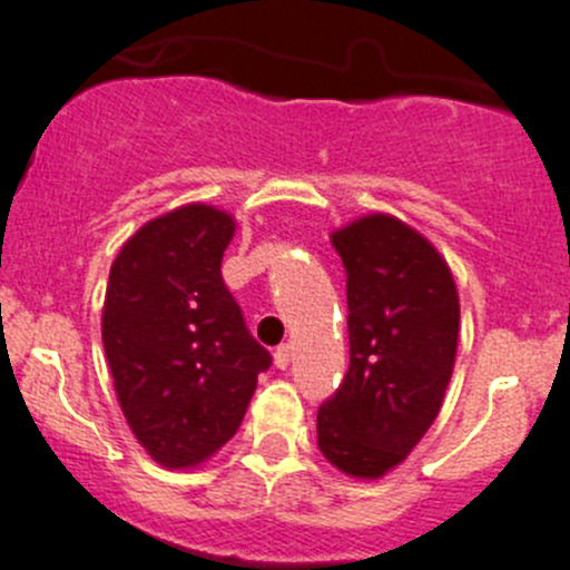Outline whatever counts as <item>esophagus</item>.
Returning a JSON list of instances; mask_svg holds the SVG:
<instances>
[{
  "mask_svg": "<svg viewBox=\"0 0 570 570\" xmlns=\"http://www.w3.org/2000/svg\"><path fill=\"white\" fill-rule=\"evenodd\" d=\"M289 358H292L289 344H281V347H275L273 361H275V366H278V370H286V366H289Z\"/></svg>",
  "mask_w": 570,
  "mask_h": 570,
  "instance_id": "obj_1",
  "label": "esophagus"
}]
</instances>
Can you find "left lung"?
<instances>
[{"label": "left lung", "mask_w": 570, "mask_h": 570, "mask_svg": "<svg viewBox=\"0 0 570 570\" xmlns=\"http://www.w3.org/2000/svg\"><path fill=\"white\" fill-rule=\"evenodd\" d=\"M331 243L347 269L350 370L317 411V444L344 474L381 480L439 416L461 301L444 256L392 215L358 217Z\"/></svg>", "instance_id": "8db88e82"}]
</instances>
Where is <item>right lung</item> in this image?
I'll list each match as a JSON object with an SVG mask.
<instances>
[{"label":"right lung","instance_id":"obj_1","mask_svg":"<svg viewBox=\"0 0 570 570\" xmlns=\"http://www.w3.org/2000/svg\"><path fill=\"white\" fill-rule=\"evenodd\" d=\"M237 223L209 204L148 220L109 267L101 342L115 396L142 450L193 469L243 424L273 358L220 275Z\"/></svg>","mask_w":570,"mask_h":570}]
</instances>
